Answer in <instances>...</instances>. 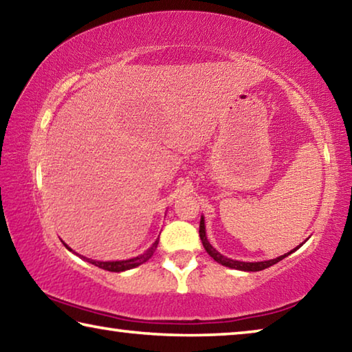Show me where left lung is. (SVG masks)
Instances as JSON below:
<instances>
[{
    "instance_id": "obj_1",
    "label": "left lung",
    "mask_w": 352,
    "mask_h": 352,
    "mask_svg": "<svg viewBox=\"0 0 352 352\" xmlns=\"http://www.w3.org/2000/svg\"><path fill=\"white\" fill-rule=\"evenodd\" d=\"M199 234H200V239H201V243H204V247L206 250V253L211 256V258L219 262V264H222L225 267H230V269H236V270H242V272H259V270H264L267 269V267H272L273 264H276V262L283 261L285 256L292 254L294 252H296V248L292 250V252L285 253L283 256H279V258L276 259H270V261H262V262H242V261H234V259H230L226 258V256L220 254L216 248H214L210 241L206 239V231H205V219L201 217L200 219V230H199ZM302 245V243H301Z\"/></svg>"
}]
</instances>
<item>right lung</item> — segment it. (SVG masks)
Returning a JSON list of instances; mask_svg holds the SVG:
<instances>
[{"instance_id":"obj_1","label":"right lung","mask_w":352,"mask_h":352,"mask_svg":"<svg viewBox=\"0 0 352 352\" xmlns=\"http://www.w3.org/2000/svg\"><path fill=\"white\" fill-rule=\"evenodd\" d=\"M157 245H158V239L153 242V245L147 250L146 253H142L140 256H136V258H132V259H126V261H107V262H102V261H93V259H87L83 258V256H80V258L87 259L90 264L99 267V269H104V270H109V272H126V270H130V269H135V267H138L141 264H144L146 261H148L152 258V254L155 253V250H157ZM65 247H67L69 252H73L67 243H65ZM74 253V252H73Z\"/></svg>"}]
</instances>
